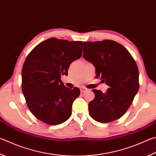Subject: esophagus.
<instances>
[{
  "label": "esophagus",
  "mask_w": 156,
  "mask_h": 156,
  "mask_svg": "<svg viewBox=\"0 0 156 156\" xmlns=\"http://www.w3.org/2000/svg\"><path fill=\"white\" fill-rule=\"evenodd\" d=\"M80 91H81L82 93H84V92H86L87 90V88L84 87H81L80 88Z\"/></svg>",
  "instance_id": "esophagus-1"
}]
</instances>
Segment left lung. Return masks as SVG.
<instances>
[{
    "label": "left lung",
    "mask_w": 156,
    "mask_h": 156,
    "mask_svg": "<svg viewBox=\"0 0 156 156\" xmlns=\"http://www.w3.org/2000/svg\"><path fill=\"white\" fill-rule=\"evenodd\" d=\"M84 58L95 67L96 78L109 87L105 93L93 89L95 98L89 103V112L100 123L121 118L131 106L139 89V72L128 50L115 41H85Z\"/></svg>",
    "instance_id": "8db88e82"
}]
</instances>
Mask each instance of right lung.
I'll return each instance as SVG.
<instances>
[{
	"label": "right lung",
	"mask_w": 156,
	"mask_h": 156,
	"mask_svg": "<svg viewBox=\"0 0 156 156\" xmlns=\"http://www.w3.org/2000/svg\"><path fill=\"white\" fill-rule=\"evenodd\" d=\"M83 41L52 37L41 42L27 56L22 70V90L31 113L44 123L56 126L72 115L80 89L65 87L61 76L82 56Z\"/></svg>",
	"instance_id": "add662e5"
}]
</instances>
